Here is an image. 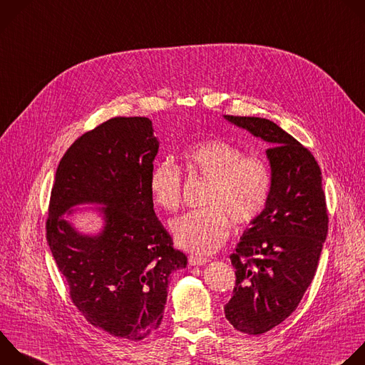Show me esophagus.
Here are the masks:
<instances>
[{
    "label": "esophagus",
    "mask_w": 365,
    "mask_h": 365,
    "mask_svg": "<svg viewBox=\"0 0 365 365\" xmlns=\"http://www.w3.org/2000/svg\"><path fill=\"white\" fill-rule=\"evenodd\" d=\"M209 259L207 258H200V257H189V264L192 267H202L205 264H207Z\"/></svg>",
    "instance_id": "34e87169"
}]
</instances>
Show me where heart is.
Masks as SVG:
<instances>
[{
  "label": "heart",
  "instance_id": "heart-1",
  "mask_svg": "<svg viewBox=\"0 0 365 365\" xmlns=\"http://www.w3.org/2000/svg\"><path fill=\"white\" fill-rule=\"evenodd\" d=\"M189 172L209 180L200 209L190 210L172 222L176 245L199 257L217 251L229 235V219L247 225L264 210L271 192L268 165L255 156H245L240 148L210 139L190 145L183 152ZM155 202L175 210L182 200V175L172 162H160L150 173Z\"/></svg>",
  "mask_w": 365,
  "mask_h": 365
}]
</instances>
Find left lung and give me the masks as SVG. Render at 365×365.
Returning <instances> with one entry per match:
<instances>
[{
	"label": "left lung",
	"instance_id": "left-lung-1",
	"mask_svg": "<svg viewBox=\"0 0 365 365\" xmlns=\"http://www.w3.org/2000/svg\"><path fill=\"white\" fill-rule=\"evenodd\" d=\"M223 117L269 143V197L230 255L236 285L223 308L235 329L258 335L284 322L314 279L328 232L322 175L311 152L274 121Z\"/></svg>",
	"mask_w": 365,
	"mask_h": 365
}]
</instances>
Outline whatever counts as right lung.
<instances>
[{"label":"right lung","mask_w":365,"mask_h":365,"mask_svg":"<svg viewBox=\"0 0 365 365\" xmlns=\"http://www.w3.org/2000/svg\"><path fill=\"white\" fill-rule=\"evenodd\" d=\"M153 132L148 117H114L78 138L57 168L47 219L48 247L74 305L91 325L130 341L159 328L169 277L187 265L153 210ZM83 204L98 206L97 234L68 219Z\"/></svg>","instance_id":"obj_1"}]
</instances>
